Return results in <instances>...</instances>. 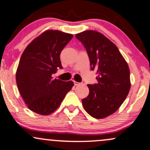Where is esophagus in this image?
<instances>
[{
    "label": "esophagus",
    "mask_w": 150,
    "mask_h": 150,
    "mask_svg": "<svg viewBox=\"0 0 150 150\" xmlns=\"http://www.w3.org/2000/svg\"><path fill=\"white\" fill-rule=\"evenodd\" d=\"M74 84H75V86H77V85H79V84H80V83L75 82V81H74Z\"/></svg>",
    "instance_id": "esophagus-1"
}]
</instances>
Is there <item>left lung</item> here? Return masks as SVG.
<instances>
[{"mask_svg":"<svg viewBox=\"0 0 150 150\" xmlns=\"http://www.w3.org/2000/svg\"><path fill=\"white\" fill-rule=\"evenodd\" d=\"M86 48L98 83L88 84L89 93L82 102L88 114L103 119L122 105L131 89L130 70L117 47L102 33L92 30L76 34Z\"/></svg>","mask_w":150,"mask_h":150,"instance_id":"8db88e82","label":"left lung"}]
</instances>
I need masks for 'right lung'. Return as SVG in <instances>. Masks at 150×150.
<instances>
[{"label": "right lung", "mask_w": 150, "mask_h": 150, "mask_svg": "<svg viewBox=\"0 0 150 150\" xmlns=\"http://www.w3.org/2000/svg\"><path fill=\"white\" fill-rule=\"evenodd\" d=\"M73 37L60 30H47L33 40L21 55L16 72L18 90L28 109L37 114L54 112L74 85L72 81L52 77L62 68L60 54Z\"/></svg>", "instance_id": "obj_1"}]
</instances>
